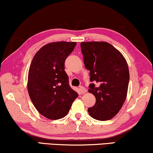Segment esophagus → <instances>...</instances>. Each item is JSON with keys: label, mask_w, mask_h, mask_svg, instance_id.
I'll list each match as a JSON object with an SVG mask.
<instances>
[{"label": "esophagus", "mask_w": 153, "mask_h": 153, "mask_svg": "<svg viewBox=\"0 0 153 153\" xmlns=\"http://www.w3.org/2000/svg\"><path fill=\"white\" fill-rule=\"evenodd\" d=\"M79 92H80L81 94H85V93L87 92V90H86L85 88L83 87V86H80V88H79Z\"/></svg>", "instance_id": "obj_1"}]
</instances>
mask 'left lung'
Listing matches in <instances>:
<instances>
[{"mask_svg": "<svg viewBox=\"0 0 153 153\" xmlns=\"http://www.w3.org/2000/svg\"><path fill=\"white\" fill-rule=\"evenodd\" d=\"M81 48L93 83L88 92L96 98L94 105L88 111L97 120H109L119 112L127 96L128 63L122 54L107 42H81Z\"/></svg>", "mask_w": 153, "mask_h": 153, "instance_id": "left-lung-1", "label": "left lung"}]
</instances>
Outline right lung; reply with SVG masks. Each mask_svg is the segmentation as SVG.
<instances>
[{
    "instance_id": "add662e5",
    "label": "right lung",
    "mask_w": 153,
    "mask_h": 153,
    "mask_svg": "<svg viewBox=\"0 0 153 153\" xmlns=\"http://www.w3.org/2000/svg\"><path fill=\"white\" fill-rule=\"evenodd\" d=\"M75 42H54L34 55L28 72L27 90L34 107L46 118L56 120L68 113L78 93L69 85L65 61Z\"/></svg>"
}]
</instances>
